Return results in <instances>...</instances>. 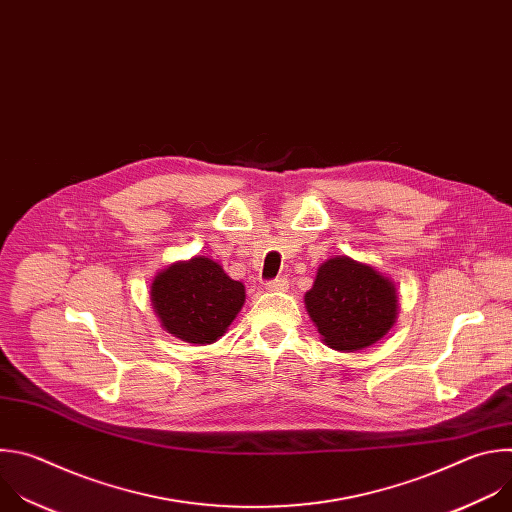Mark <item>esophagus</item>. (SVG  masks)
Segmentation results:
<instances>
[{
    "mask_svg": "<svg viewBox=\"0 0 512 512\" xmlns=\"http://www.w3.org/2000/svg\"><path fill=\"white\" fill-rule=\"evenodd\" d=\"M286 288H288V280L286 278H276V280H270L266 284L268 292H284Z\"/></svg>",
    "mask_w": 512,
    "mask_h": 512,
    "instance_id": "34e87169",
    "label": "esophagus"
}]
</instances>
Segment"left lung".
<instances>
[{"instance_id":"8db88e82","label":"left lung","mask_w":512,"mask_h":512,"mask_svg":"<svg viewBox=\"0 0 512 512\" xmlns=\"http://www.w3.org/2000/svg\"><path fill=\"white\" fill-rule=\"evenodd\" d=\"M304 306L327 347L355 353L389 333L397 321L399 292L375 266L335 256L319 266Z\"/></svg>"}]
</instances>
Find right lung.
Segmentation results:
<instances>
[{
    "label": "right lung",
    "mask_w": 512,
    "mask_h": 512,
    "mask_svg": "<svg viewBox=\"0 0 512 512\" xmlns=\"http://www.w3.org/2000/svg\"><path fill=\"white\" fill-rule=\"evenodd\" d=\"M244 300L246 286L208 256L173 262L151 282V304L163 331L191 345L216 343Z\"/></svg>",
    "instance_id": "add662e5"
}]
</instances>
